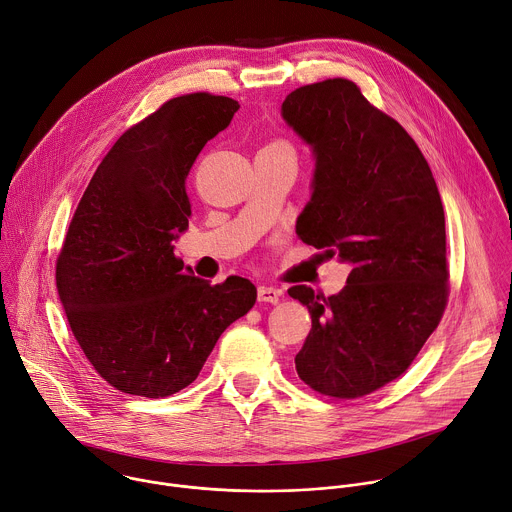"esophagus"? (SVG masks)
<instances>
[{"instance_id":"1","label":"esophagus","mask_w":512,"mask_h":512,"mask_svg":"<svg viewBox=\"0 0 512 512\" xmlns=\"http://www.w3.org/2000/svg\"><path fill=\"white\" fill-rule=\"evenodd\" d=\"M282 296L280 288H272V286H258V300L260 302H270L276 304Z\"/></svg>"}]
</instances>
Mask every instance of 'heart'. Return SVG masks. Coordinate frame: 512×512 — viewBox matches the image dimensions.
<instances>
[{"instance_id": "1", "label": "heart", "mask_w": 512, "mask_h": 512, "mask_svg": "<svg viewBox=\"0 0 512 512\" xmlns=\"http://www.w3.org/2000/svg\"><path fill=\"white\" fill-rule=\"evenodd\" d=\"M276 143H280V141H276Z\"/></svg>"}]
</instances>
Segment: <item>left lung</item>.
I'll use <instances>...</instances> for the list:
<instances>
[{"label": "left lung", "instance_id": "obj_1", "mask_svg": "<svg viewBox=\"0 0 512 512\" xmlns=\"http://www.w3.org/2000/svg\"><path fill=\"white\" fill-rule=\"evenodd\" d=\"M282 117L317 161L296 234L353 266L339 294L288 288L313 319L296 373L323 395L363 397L410 367L442 321L450 272L440 191L416 141L347 78L292 90Z\"/></svg>", "mask_w": 512, "mask_h": 512}]
</instances>
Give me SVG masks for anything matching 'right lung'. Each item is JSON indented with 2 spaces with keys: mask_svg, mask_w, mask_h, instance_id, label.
<instances>
[{
  "mask_svg": "<svg viewBox=\"0 0 512 512\" xmlns=\"http://www.w3.org/2000/svg\"><path fill=\"white\" fill-rule=\"evenodd\" d=\"M238 109L210 92L163 102L111 147L72 216L56 260L60 302L90 365L123 393L157 399L193 383L256 302L248 278L210 284L173 252L191 216L189 169Z\"/></svg>",
  "mask_w": 512,
  "mask_h": 512,
  "instance_id": "1",
  "label": "right lung"
}]
</instances>
